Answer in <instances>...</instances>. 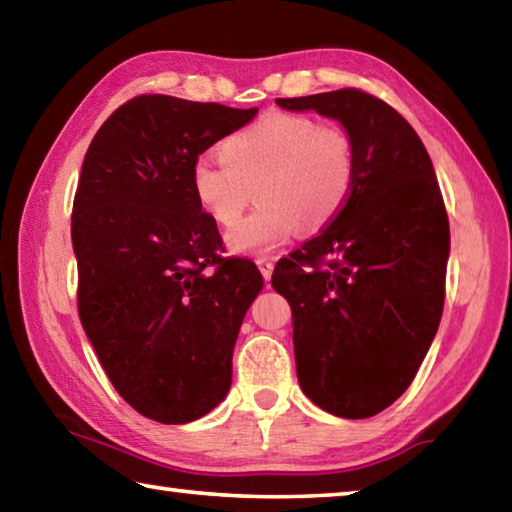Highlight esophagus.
I'll return each instance as SVG.
<instances>
[{
  "label": "esophagus",
  "mask_w": 512,
  "mask_h": 512,
  "mask_svg": "<svg viewBox=\"0 0 512 512\" xmlns=\"http://www.w3.org/2000/svg\"><path fill=\"white\" fill-rule=\"evenodd\" d=\"M257 266H259V271H262L264 280H271L273 268H275V262H273V259H271V257H259V259H257Z\"/></svg>",
  "instance_id": "obj_1"
}]
</instances>
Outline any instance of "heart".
Returning <instances> with one entry per match:
<instances>
[{"label":"heart","instance_id":"b5f03b06","mask_svg":"<svg viewBox=\"0 0 512 512\" xmlns=\"http://www.w3.org/2000/svg\"><path fill=\"white\" fill-rule=\"evenodd\" d=\"M201 155L189 171L201 210L223 228L237 225L253 198L259 207L228 235L235 255H266L305 230H320L348 203L354 149L341 128L300 115H268Z\"/></svg>","mask_w":512,"mask_h":512}]
</instances>
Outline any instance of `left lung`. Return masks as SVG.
<instances>
[{"mask_svg": "<svg viewBox=\"0 0 512 512\" xmlns=\"http://www.w3.org/2000/svg\"><path fill=\"white\" fill-rule=\"evenodd\" d=\"M275 103L336 119L352 140L348 203L277 262L271 284L291 305L302 393L339 418H370L409 388L443 316L449 221L436 171L409 121L372 94Z\"/></svg>", "mask_w": 512, "mask_h": 512, "instance_id": "left-lung-1", "label": "left lung"}]
</instances>
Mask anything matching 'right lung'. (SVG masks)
<instances>
[{
    "label": "right lung",
    "mask_w": 512,
    "mask_h": 512,
    "mask_svg": "<svg viewBox=\"0 0 512 512\" xmlns=\"http://www.w3.org/2000/svg\"><path fill=\"white\" fill-rule=\"evenodd\" d=\"M255 115L142 94L85 153L72 210L79 316L117 393L155 422H192L223 402L241 323L264 289L253 262L219 255L216 221L189 183L198 155Z\"/></svg>",
    "instance_id": "right-lung-1"
}]
</instances>
